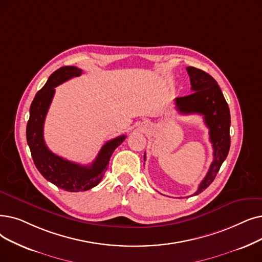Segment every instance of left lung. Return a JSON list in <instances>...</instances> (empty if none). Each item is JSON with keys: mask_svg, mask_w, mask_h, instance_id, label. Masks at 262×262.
Masks as SVG:
<instances>
[{"mask_svg": "<svg viewBox=\"0 0 262 262\" xmlns=\"http://www.w3.org/2000/svg\"><path fill=\"white\" fill-rule=\"evenodd\" d=\"M191 94L176 98V107L182 115L198 113L203 116L209 128L210 141L213 146V162L209 171L194 195H199L214 181L230 149V111L215 79L196 67L188 66ZM145 161V154H144Z\"/></svg>", "mask_w": 262, "mask_h": 262, "instance_id": "1", "label": "left lung"}]
</instances>
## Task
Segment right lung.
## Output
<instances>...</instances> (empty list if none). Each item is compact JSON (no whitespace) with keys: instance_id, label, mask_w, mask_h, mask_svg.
Instances as JSON below:
<instances>
[{"instance_id":"add662e5","label":"right lung","mask_w":262,"mask_h":262,"mask_svg":"<svg viewBox=\"0 0 262 262\" xmlns=\"http://www.w3.org/2000/svg\"><path fill=\"white\" fill-rule=\"evenodd\" d=\"M81 74L80 68L75 66H63L51 74L32 101L27 125V141L37 170L47 181L67 191H84L96 186L106 172L112 153L126 138L122 135L106 142L95 161L89 166L67 161L48 149L43 140V123L55 92L54 88Z\"/></svg>"}]
</instances>
